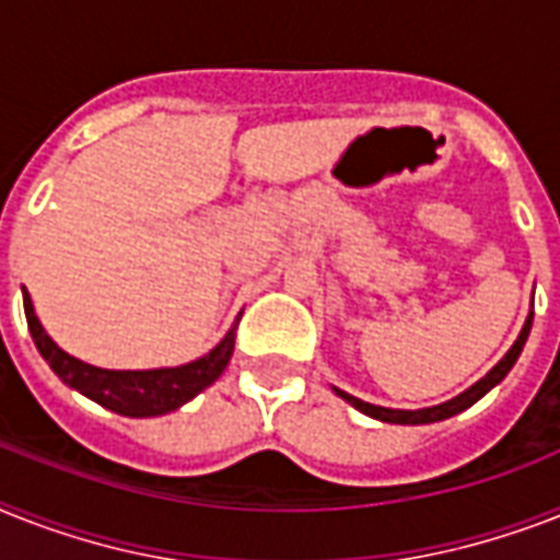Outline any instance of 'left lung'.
<instances>
[{
  "label": "left lung",
  "instance_id": "left-lung-1",
  "mask_svg": "<svg viewBox=\"0 0 560 560\" xmlns=\"http://www.w3.org/2000/svg\"><path fill=\"white\" fill-rule=\"evenodd\" d=\"M532 316H535V313L529 311L524 327H521V334H517L515 345H512V348L503 353L501 362H498V365H494L489 374L480 376V380H477L471 388H466L463 394H457V397L445 399V402H440V406L413 408V411H408V408H385V406H374V402H365V399L353 397V394H348V390H342V388H334L336 397H342L348 406H353L357 411L365 413V417H374V420H380V422H394V425H429V422L448 420V417H454V413H460V411H466V408L475 406L477 399L486 397V394H489L494 385L503 383V376L512 371V365H515L517 357H521V351H524L526 339H529Z\"/></svg>",
  "mask_w": 560,
  "mask_h": 560
}]
</instances>
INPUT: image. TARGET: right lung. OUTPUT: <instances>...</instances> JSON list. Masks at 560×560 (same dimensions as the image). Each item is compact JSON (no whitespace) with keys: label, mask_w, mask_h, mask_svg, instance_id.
Instances as JSON below:
<instances>
[{"label":"right lung","mask_w":560,"mask_h":560,"mask_svg":"<svg viewBox=\"0 0 560 560\" xmlns=\"http://www.w3.org/2000/svg\"><path fill=\"white\" fill-rule=\"evenodd\" d=\"M22 302H25V319H28L36 351L43 353L54 374L68 388L80 390L83 397L94 399L97 406L120 413V417H161V413L177 411L224 374L235 348L233 325L212 351L186 362V365L152 368V371H108V368L89 365L83 359L71 357L45 334L43 322L36 319L28 290H22Z\"/></svg>","instance_id":"obj_1"}]
</instances>
